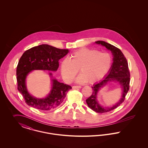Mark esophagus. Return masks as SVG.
Here are the masks:
<instances>
[{
	"instance_id": "esophagus-1",
	"label": "esophagus",
	"mask_w": 148,
	"mask_h": 148,
	"mask_svg": "<svg viewBox=\"0 0 148 148\" xmlns=\"http://www.w3.org/2000/svg\"><path fill=\"white\" fill-rule=\"evenodd\" d=\"M73 89H80L82 88V86L80 85H74L72 86Z\"/></svg>"
}]
</instances>
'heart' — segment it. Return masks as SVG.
<instances>
[{"label": "heart", "instance_id": "heart-1", "mask_svg": "<svg viewBox=\"0 0 148 148\" xmlns=\"http://www.w3.org/2000/svg\"><path fill=\"white\" fill-rule=\"evenodd\" d=\"M113 63L110 53L83 48L72 53L71 59H64L60 65L61 73L64 80L70 83L79 70L82 74L77 79V82L94 83L106 76Z\"/></svg>", "mask_w": 148, "mask_h": 148}]
</instances>
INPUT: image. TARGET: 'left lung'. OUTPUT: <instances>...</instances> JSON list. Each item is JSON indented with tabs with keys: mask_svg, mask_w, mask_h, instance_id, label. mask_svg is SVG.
I'll return each mask as SVG.
<instances>
[{
	"mask_svg": "<svg viewBox=\"0 0 148 148\" xmlns=\"http://www.w3.org/2000/svg\"><path fill=\"white\" fill-rule=\"evenodd\" d=\"M95 42L106 47V48L110 50L112 52L114 56L113 63L108 75H107L103 80L92 86V95L86 100V102L88 106L95 112L107 113L115 109L124 102L130 87V74L127 59L119 48L104 41H97ZM113 81L118 82L122 87L123 92L122 98L116 105L112 107H102L99 105L97 101V92L99 88L104 86L108 82Z\"/></svg>",
	"mask_w": 148,
	"mask_h": 148,
	"instance_id": "1",
	"label": "left lung"
}]
</instances>
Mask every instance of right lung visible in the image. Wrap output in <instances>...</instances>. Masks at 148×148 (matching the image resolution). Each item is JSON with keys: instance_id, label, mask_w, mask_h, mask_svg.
Returning a JSON list of instances; mask_svg holds the SVG:
<instances>
[{"instance_id": "1", "label": "right lung", "mask_w": 148, "mask_h": 148, "mask_svg": "<svg viewBox=\"0 0 148 148\" xmlns=\"http://www.w3.org/2000/svg\"><path fill=\"white\" fill-rule=\"evenodd\" d=\"M68 49H60L48 44H42L26 50L19 60L16 68L18 89L27 105L35 109L48 111L60 106L71 86L53 79L52 89L45 99H36L29 94L25 85V78L33 70L56 71L59 60L65 56ZM50 75H51L50 73Z\"/></svg>"}]
</instances>
